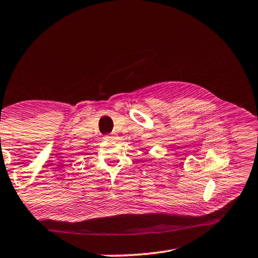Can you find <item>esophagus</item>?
<instances>
[{
    "instance_id": "obj_1",
    "label": "esophagus",
    "mask_w": 258,
    "mask_h": 258,
    "mask_svg": "<svg viewBox=\"0 0 258 258\" xmlns=\"http://www.w3.org/2000/svg\"><path fill=\"white\" fill-rule=\"evenodd\" d=\"M105 139L108 140V141H115V140H117L118 138H117V134L116 133H110L108 135H106Z\"/></svg>"
}]
</instances>
